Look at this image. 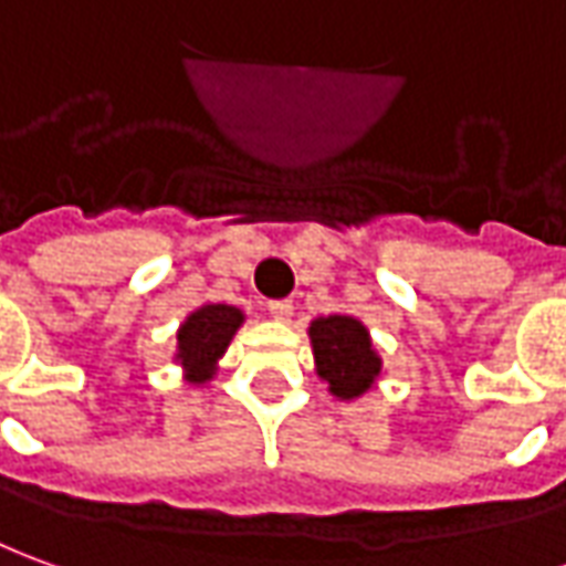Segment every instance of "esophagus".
I'll use <instances>...</instances> for the list:
<instances>
[{
  "mask_svg": "<svg viewBox=\"0 0 566 566\" xmlns=\"http://www.w3.org/2000/svg\"><path fill=\"white\" fill-rule=\"evenodd\" d=\"M292 311H295V305H292L290 298H276V302H268V314H271V317L280 323L290 321Z\"/></svg>",
  "mask_w": 566,
  "mask_h": 566,
  "instance_id": "esophagus-1",
  "label": "esophagus"
}]
</instances>
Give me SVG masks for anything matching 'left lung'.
<instances>
[{
	"mask_svg": "<svg viewBox=\"0 0 566 566\" xmlns=\"http://www.w3.org/2000/svg\"><path fill=\"white\" fill-rule=\"evenodd\" d=\"M311 348L317 376L329 385V395L354 400L366 395L381 376V357L373 348L369 329L357 317L329 314L311 323Z\"/></svg>",
	"mask_w": 566,
	"mask_h": 566,
	"instance_id": "left-lung-1",
	"label": "left lung"
}]
</instances>
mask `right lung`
Here are the masks:
<instances>
[{"label": "right lung", "instance_id": "1", "mask_svg": "<svg viewBox=\"0 0 566 566\" xmlns=\"http://www.w3.org/2000/svg\"><path fill=\"white\" fill-rule=\"evenodd\" d=\"M243 321V311L233 305H202L193 314H187V321L178 329L175 360L181 364L190 385H206L216 376L218 360L224 357Z\"/></svg>", "mask_w": 566, "mask_h": 566}]
</instances>
